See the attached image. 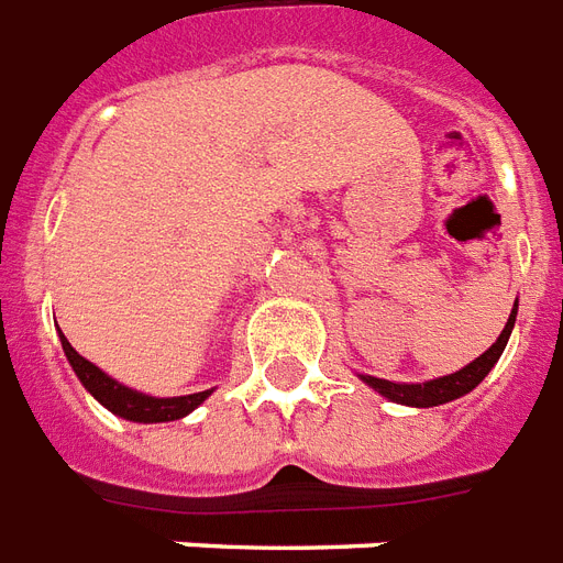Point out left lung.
I'll use <instances>...</instances> for the list:
<instances>
[{
    "label": "left lung",
    "instance_id": "left-lung-1",
    "mask_svg": "<svg viewBox=\"0 0 563 563\" xmlns=\"http://www.w3.org/2000/svg\"><path fill=\"white\" fill-rule=\"evenodd\" d=\"M515 319L517 302L515 308H511V317L509 322H506V328H503V334L497 336V343H494L485 354H479L474 363H467L465 368L453 372V375L424 380V384H393V380H384V377L372 375H360V380L372 386V389L384 395V398H389V401L404 404V407H439V404L456 401V398H462V395H467L471 389H476V386L483 384V377L488 375L494 368V363L500 360L503 349L509 343L511 328H515Z\"/></svg>",
    "mask_w": 563,
    "mask_h": 563
}]
</instances>
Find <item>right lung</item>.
<instances>
[{
    "label": "right lung",
    "mask_w": 563,
    "mask_h": 563,
    "mask_svg": "<svg viewBox=\"0 0 563 563\" xmlns=\"http://www.w3.org/2000/svg\"><path fill=\"white\" fill-rule=\"evenodd\" d=\"M60 343L63 352L69 357V366L75 368V375L84 384L92 398H96L101 407H107L112 416L128 418V421H139V424H156V421H177V418L188 416L191 409H197L211 395V389L195 395H177V398H154V395L136 393L130 386L119 384L115 377H110L107 372L89 363L87 357H80L71 343L63 336L60 331Z\"/></svg>",
    "instance_id": "right-lung-1"
}]
</instances>
